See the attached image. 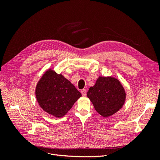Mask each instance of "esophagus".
<instances>
[{
	"label": "esophagus",
	"mask_w": 160,
	"mask_h": 160,
	"mask_svg": "<svg viewBox=\"0 0 160 160\" xmlns=\"http://www.w3.org/2000/svg\"><path fill=\"white\" fill-rule=\"evenodd\" d=\"M81 94H82V95H83V96H86V95H87V91L85 89H82L81 91Z\"/></svg>",
	"instance_id": "1"
}]
</instances>
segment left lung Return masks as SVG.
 <instances>
[{
    "label": "left lung",
    "instance_id": "left-lung-1",
    "mask_svg": "<svg viewBox=\"0 0 160 160\" xmlns=\"http://www.w3.org/2000/svg\"><path fill=\"white\" fill-rule=\"evenodd\" d=\"M87 95L97 112L104 118L117 113L122 108L126 98L122 83L112 77H99Z\"/></svg>",
    "mask_w": 160,
    "mask_h": 160
}]
</instances>
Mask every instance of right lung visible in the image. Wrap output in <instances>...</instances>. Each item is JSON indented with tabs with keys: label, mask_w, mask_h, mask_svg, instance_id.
Returning a JSON list of instances; mask_svg holds the SVG:
<instances>
[{
	"label": "right lung",
	"mask_w": 160,
	"mask_h": 160,
	"mask_svg": "<svg viewBox=\"0 0 160 160\" xmlns=\"http://www.w3.org/2000/svg\"><path fill=\"white\" fill-rule=\"evenodd\" d=\"M36 98L41 108L56 118H62L71 109L81 94L71 82L52 69L38 82Z\"/></svg>",
	"instance_id": "right-lung-1"
}]
</instances>
